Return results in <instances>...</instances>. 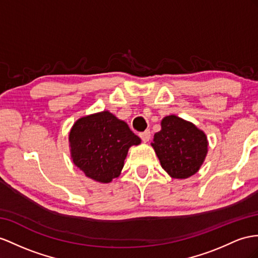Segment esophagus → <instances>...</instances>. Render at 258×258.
<instances>
[{
    "label": "esophagus",
    "mask_w": 258,
    "mask_h": 258,
    "mask_svg": "<svg viewBox=\"0 0 258 258\" xmlns=\"http://www.w3.org/2000/svg\"><path fill=\"white\" fill-rule=\"evenodd\" d=\"M140 137L142 138L143 142H145V143L148 142L149 138H150V131L146 130V131L142 132V133H140Z\"/></svg>",
    "instance_id": "obj_1"
}]
</instances>
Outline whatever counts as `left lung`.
<instances>
[{
  "label": "left lung",
  "instance_id": "8db88e82",
  "mask_svg": "<svg viewBox=\"0 0 258 258\" xmlns=\"http://www.w3.org/2000/svg\"><path fill=\"white\" fill-rule=\"evenodd\" d=\"M161 167L174 179H186L200 170L207 155V137L194 124L176 115L161 121L151 144Z\"/></svg>",
  "mask_w": 258,
  "mask_h": 258
}]
</instances>
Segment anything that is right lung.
<instances>
[{
  "label": "right lung",
  "mask_w": 258,
  "mask_h": 258,
  "mask_svg": "<svg viewBox=\"0 0 258 258\" xmlns=\"http://www.w3.org/2000/svg\"><path fill=\"white\" fill-rule=\"evenodd\" d=\"M138 144L141 138L109 111L79 118L70 133L73 162L101 183L120 175L128 148Z\"/></svg>",
  "instance_id": "right-lung-1"
}]
</instances>
